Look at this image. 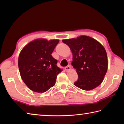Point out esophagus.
Here are the masks:
<instances>
[{
    "mask_svg": "<svg viewBox=\"0 0 124 124\" xmlns=\"http://www.w3.org/2000/svg\"><path fill=\"white\" fill-rule=\"evenodd\" d=\"M70 66H67V67H65V70H66V71H68L69 70H70Z\"/></svg>",
    "mask_w": 124,
    "mask_h": 124,
    "instance_id": "obj_1",
    "label": "esophagus"
}]
</instances>
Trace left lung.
<instances>
[{
    "mask_svg": "<svg viewBox=\"0 0 124 124\" xmlns=\"http://www.w3.org/2000/svg\"><path fill=\"white\" fill-rule=\"evenodd\" d=\"M62 41L73 53L72 64L78 75L74 85L86 91L99 86L108 68L107 56L104 47L96 40L85 35Z\"/></svg>",
    "mask_w": 124,
    "mask_h": 124,
    "instance_id": "left-lung-1",
    "label": "left lung"
}]
</instances>
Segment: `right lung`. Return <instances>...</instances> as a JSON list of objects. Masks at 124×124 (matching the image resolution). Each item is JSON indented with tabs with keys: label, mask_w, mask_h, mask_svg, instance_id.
Here are the masks:
<instances>
[{
	"label": "right lung",
	"mask_w": 124,
	"mask_h": 124,
	"mask_svg": "<svg viewBox=\"0 0 124 124\" xmlns=\"http://www.w3.org/2000/svg\"><path fill=\"white\" fill-rule=\"evenodd\" d=\"M59 40L37 39L23 47L18 65L22 80L31 90L44 92L55 85L62 70L51 54Z\"/></svg>",
	"instance_id": "add662e5"
}]
</instances>
